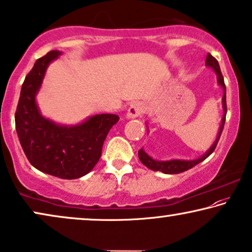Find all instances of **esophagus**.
<instances>
[{
    "label": "esophagus",
    "instance_id": "1",
    "mask_svg": "<svg viewBox=\"0 0 252 252\" xmlns=\"http://www.w3.org/2000/svg\"><path fill=\"white\" fill-rule=\"evenodd\" d=\"M144 112V106L140 102H133L129 106L126 111V119H136Z\"/></svg>",
    "mask_w": 252,
    "mask_h": 252
}]
</instances>
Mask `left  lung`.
<instances>
[{
    "mask_svg": "<svg viewBox=\"0 0 252 252\" xmlns=\"http://www.w3.org/2000/svg\"><path fill=\"white\" fill-rule=\"evenodd\" d=\"M205 66L210 67V68L214 70L217 75V83L218 86L222 89V99H221V104H222V119L220 122V126H219L217 137L210 147L208 148L207 151L204 152L201 157H198L196 158H193V160H182V158H172V160H155L152 157H150L146 152L144 151V148H140L138 151V157H139L140 162L143 163L144 165H146L148 169L153 170V171H161L165 175H171V173H180L186 171L193 166H195L198 163H201L202 161H204L209 155L212 154V152L215 151L216 146H217L219 138H220L221 131L224 129V125H225V119H226V113H227V107H226V87L224 83V77L221 75L220 72V67H219V63L217 60H216L214 57H212L210 54L207 55V58H205ZM148 131V127H147Z\"/></svg>",
    "mask_w": 252,
    "mask_h": 252,
    "instance_id": "obj_1",
    "label": "left lung"
}]
</instances>
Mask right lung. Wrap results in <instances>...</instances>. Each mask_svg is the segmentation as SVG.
<instances>
[{"label":"right lung","instance_id":"add662e5","mask_svg":"<svg viewBox=\"0 0 252 252\" xmlns=\"http://www.w3.org/2000/svg\"><path fill=\"white\" fill-rule=\"evenodd\" d=\"M63 52L52 50L37 59L25 79L15 115L21 147L31 164L62 179H76L89 173L101 155L108 131L120 118L97 114L77 125H62L44 118L36 95L50 63Z\"/></svg>","mask_w":252,"mask_h":252}]
</instances>
